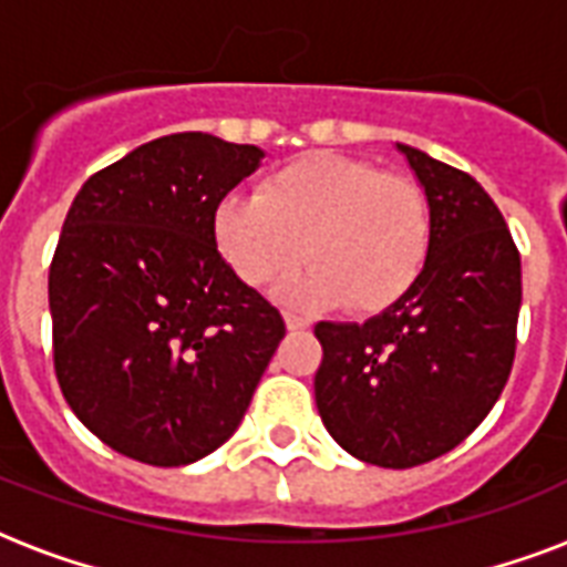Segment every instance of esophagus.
Instances as JSON below:
<instances>
[{
    "mask_svg": "<svg viewBox=\"0 0 567 567\" xmlns=\"http://www.w3.org/2000/svg\"><path fill=\"white\" fill-rule=\"evenodd\" d=\"M285 327H288V329H309V318H302V315H293V311H285Z\"/></svg>",
    "mask_w": 567,
    "mask_h": 567,
    "instance_id": "34e87169",
    "label": "esophagus"
}]
</instances>
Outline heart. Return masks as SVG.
<instances>
[{
    "instance_id": "b5f03b06",
    "label": "heart",
    "mask_w": 567,
    "mask_h": 567,
    "mask_svg": "<svg viewBox=\"0 0 567 567\" xmlns=\"http://www.w3.org/2000/svg\"><path fill=\"white\" fill-rule=\"evenodd\" d=\"M214 240L252 288L285 285L291 300L382 311L403 300L430 256L432 220L423 190L377 164L318 153L285 164L258 194L231 190L214 212Z\"/></svg>"
}]
</instances>
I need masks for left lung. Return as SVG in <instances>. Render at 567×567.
I'll return each mask as SVG.
<instances>
[{
  "mask_svg": "<svg viewBox=\"0 0 567 567\" xmlns=\"http://www.w3.org/2000/svg\"><path fill=\"white\" fill-rule=\"evenodd\" d=\"M430 203V256L403 300L364 323L315 327V400L329 435L379 467H414L462 444L515 362L520 252L483 185L414 146Z\"/></svg>",
  "mask_w": 567,
  "mask_h": 567,
  "instance_id": "obj_1",
  "label": "left lung"
}]
</instances>
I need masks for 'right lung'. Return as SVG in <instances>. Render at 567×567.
I'll use <instances>...</instances> for the list:
<instances>
[{
	"label": "right lung",
	"mask_w": 567,
	"mask_h": 567,
	"mask_svg": "<svg viewBox=\"0 0 567 567\" xmlns=\"http://www.w3.org/2000/svg\"><path fill=\"white\" fill-rule=\"evenodd\" d=\"M261 158L205 132L155 137L93 173L66 212L49 267L55 377L123 456L179 467L220 447L285 338L214 240L217 205Z\"/></svg>",
	"instance_id": "obj_1"
}]
</instances>
